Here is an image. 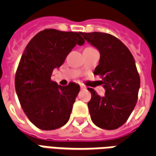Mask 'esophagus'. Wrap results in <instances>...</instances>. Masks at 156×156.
Instances as JSON below:
<instances>
[{"label":"esophagus","instance_id":"34e87169","mask_svg":"<svg viewBox=\"0 0 156 156\" xmlns=\"http://www.w3.org/2000/svg\"><path fill=\"white\" fill-rule=\"evenodd\" d=\"M80 88H81V89H85V87L83 86V85L80 84Z\"/></svg>","mask_w":156,"mask_h":156}]
</instances>
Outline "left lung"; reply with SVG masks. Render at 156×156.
Returning a JSON list of instances; mask_svg holds the SVG:
<instances>
[{"label":"left lung","instance_id":"1","mask_svg":"<svg viewBox=\"0 0 156 156\" xmlns=\"http://www.w3.org/2000/svg\"><path fill=\"white\" fill-rule=\"evenodd\" d=\"M83 38L98 48L99 63L94 74L105 88L101 97L88 88L91 99L88 103L92 121L104 129H115L127 121L138 99L140 78L134 57L122 41L105 32H81Z\"/></svg>","mask_w":156,"mask_h":156}]
</instances>
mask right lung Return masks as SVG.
<instances>
[{
    "instance_id": "right-lung-1",
    "label": "right lung",
    "mask_w": 156,
    "mask_h": 156,
    "mask_svg": "<svg viewBox=\"0 0 156 156\" xmlns=\"http://www.w3.org/2000/svg\"><path fill=\"white\" fill-rule=\"evenodd\" d=\"M84 42L81 32L45 29L26 47L16 72V91L25 115L40 129H56L69 119L80 87L58 85L51 76L72 49Z\"/></svg>"
}]
</instances>
